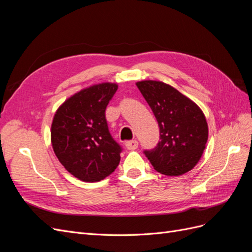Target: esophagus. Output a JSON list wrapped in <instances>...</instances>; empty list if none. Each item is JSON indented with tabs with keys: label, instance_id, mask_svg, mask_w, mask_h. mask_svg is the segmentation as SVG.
Instances as JSON below:
<instances>
[{
	"label": "esophagus",
	"instance_id": "34e87169",
	"mask_svg": "<svg viewBox=\"0 0 252 252\" xmlns=\"http://www.w3.org/2000/svg\"><path fill=\"white\" fill-rule=\"evenodd\" d=\"M125 146H126V148H127L128 150H134V149L138 148L139 143H138V141H135V140L128 141V142L125 143Z\"/></svg>",
	"mask_w": 252,
	"mask_h": 252
}]
</instances>
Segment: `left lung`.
Masks as SVG:
<instances>
[{
    "label": "left lung",
    "mask_w": 252,
    "mask_h": 252,
    "mask_svg": "<svg viewBox=\"0 0 252 252\" xmlns=\"http://www.w3.org/2000/svg\"><path fill=\"white\" fill-rule=\"evenodd\" d=\"M159 127L154 150H146L154 168L165 175L184 174L200 161L208 140V124L202 109L179 90L159 81L136 82Z\"/></svg>",
    "instance_id": "8db88e82"
}]
</instances>
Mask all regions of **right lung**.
<instances>
[{"label": "right lung", "instance_id": "add662e5", "mask_svg": "<svg viewBox=\"0 0 252 252\" xmlns=\"http://www.w3.org/2000/svg\"><path fill=\"white\" fill-rule=\"evenodd\" d=\"M118 89L100 83L75 93L60 106L51 124L53 151L64 168L88 183L110 175L120 163L121 146L108 130L105 110Z\"/></svg>", "mask_w": 252, "mask_h": 252}]
</instances>
